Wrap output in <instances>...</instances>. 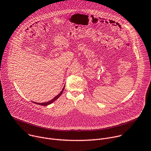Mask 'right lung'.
I'll use <instances>...</instances> for the list:
<instances>
[{
    "label": "right lung",
    "instance_id": "1",
    "mask_svg": "<svg viewBox=\"0 0 151 151\" xmlns=\"http://www.w3.org/2000/svg\"><path fill=\"white\" fill-rule=\"evenodd\" d=\"M64 87H65V86H64V88H63V90H62V91L60 92L56 96H55L53 99H52L51 101H49V102H45V103H37V102H33V103H35V104H37V105H43V106H46V105H49V104H52V102H53L55 100H56L60 96H61V95H62V93H63V91H64Z\"/></svg>",
    "mask_w": 151,
    "mask_h": 151
}]
</instances>
